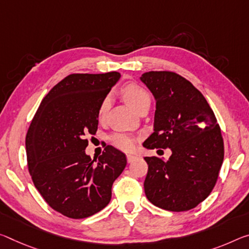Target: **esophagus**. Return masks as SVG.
Instances as JSON below:
<instances>
[{"label": "esophagus", "instance_id": "34e87169", "mask_svg": "<svg viewBox=\"0 0 249 249\" xmlns=\"http://www.w3.org/2000/svg\"><path fill=\"white\" fill-rule=\"evenodd\" d=\"M137 160V156L135 155H127V161L128 163H133L134 160Z\"/></svg>", "mask_w": 249, "mask_h": 249}]
</instances>
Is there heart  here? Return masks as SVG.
<instances>
[{"label":"heart","mask_w":249,"mask_h":249,"mask_svg":"<svg viewBox=\"0 0 249 249\" xmlns=\"http://www.w3.org/2000/svg\"><path fill=\"white\" fill-rule=\"evenodd\" d=\"M122 95H123L126 103L129 106H132L135 110H137V108L143 104L151 102L149 94L143 88H141L137 84H134V83H128V84H126L122 89ZM109 104L110 97L107 95L101 102L100 107H98V117L103 118L105 116V114L109 107ZM109 140L115 147L125 152L132 151L134 148V145H135V139H134V136L126 133H114L113 135H110Z\"/></svg>","instance_id":"heart-1"}]
</instances>
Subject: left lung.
I'll return each mask as SVG.
<instances>
[{
	"label": "left lung",
	"instance_id": "obj_1",
	"mask_svg": "<svg viewBox=\"0 0 249 249\" xmlns=\"http://www.w3.org/2000/svg\"><path fill=\"white\" fill-rule=\"evenodd\" d=\"M156 101L154 133L143 146L171 148L167 160L145 157V195L155 206L185 212L207 198L224 160V141L215 114L191 82L168 71L141 76Z\"/></svg>",
	"mask_w": 249,
	"mask_h": 249
}]
</instances>
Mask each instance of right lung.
Returning <instances> with one entry per match:
<instances>
[{"label": "right lung", "instance_id": "obj_1", "mask_svg": "<svg viewBox=\"0 0 249 249\" xmlns=\"http://www.w3.org/2000/svg\"><path fill=\"white\" fill-rule=\"evenodd\" d=\"M118 72L71 74L43 98L26 134L29 172L34 186L54 211L86 218L107 206L126 156L107 145L98 160L86 155L95 135L98 107L120 80Z\"/></svg>", "mask_w": 249, "mask_h": 249}]
</instances>
